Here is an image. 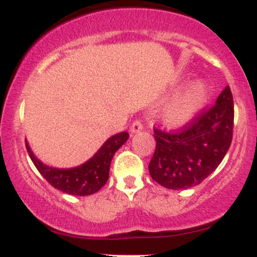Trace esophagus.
Returning <instances> with one entry per match:
<instances>
[{"label":"esophagus","instance_id":"esophagus-1","mask_svg":"<svg viewBox=\"0 0 257 257\" xmlns=\"http://www.w3.org/2000/svg\"><path fill=\"white\" fill-rule=\"evenodd\" d=\"M143 128H144L143 123H142L141 120H136V121H133V124H132L131 132L132 133H138V132H141Z\"/></svg>","mask_w":257,"mask_h":257}]
</instances>
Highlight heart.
I'll return each instance as SVG.
<instances>
[{"instance_id":"obj_1","label":"heart","mask_w":257,"mask_h":257,"mask_svg":"<svg viewBox=\"0 0 257 257\" xmlns=\"http://www.w3.org/2000/svg\"><path fill=\"white\" fill-rule=\"evenodd\" d=\"M208 89L200 80L190 83L178 93L163 110V123L170 129H179L190 123L205 103Z\"/></svg>"}]
</instances>
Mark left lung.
Here are the masks:
<instances>
[{"mask_svg": "<svg viewBox=\"0 0 257 257\" xmlns=\"http://www.w3.org/2000/svg\"><path fill=\"white\" fill-rule=\"evenodd\" d=\"M234 129V100L230 87L216 103L175 133L154 129L157 141L149 163L153 180L173 190L199 185L215 172L229 150Z\"/></svg>", "mask_w": 257, "mask_h": 257, "instance_id": "1", "label": "left lung"}]
</instances>
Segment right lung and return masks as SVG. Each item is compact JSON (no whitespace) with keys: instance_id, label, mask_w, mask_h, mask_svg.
Segmentation results:
<instances>
[{"instance_id":"add662e5","label":"right lung","mask_w":257,"mask_h":257,"mask_svg":"<svg viewBox=\"0 0 257 257\" xmlns=\"http://www.w3.org/2000/svg\"><path fill=\"white\" fill-rule=\"evenodd\" d=\"M128 138L129 134L126 132H121L110 137L89 160L78 167L68 168V169L49 167L41 162L33 154L27 141H26V148L35 167L53 188L71 195L85 196L97 193L107 183L114 154L128 141Z\"/></svg>"}]
</instances>
